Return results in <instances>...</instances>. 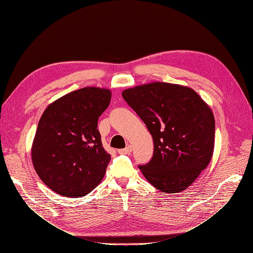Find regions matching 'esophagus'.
I'll use <instances>...</instances> for the list:
<instances>
[{
	"instance_id": "obj_1",
	"label": "esophagus",
	"mask_w": 253,
	"mask_h": 253,
	"mask_svg": "<svg viewBox=\"0 0 253 253\" xmlns=\"http://www.w3.org/2000/svg\"><path fill=\"white\" fill-rule=\"evenodd\" d=\"M131 152H132L131 145H127V147L125 148V149L118 150V153H120V154H131Z\"/></svg>"
}]
</instances>
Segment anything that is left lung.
I'll list each match as a JSON object with an SVG mask.
<instances>
[{"instance_id":"8db88e82","label":"left lung","mask_w":253,"mask_h":253,"mask_svg":"<svg viewBox=\"0 0 253 253\" xmlns=\"http://www.w3.org/2000/svg\"><path fill=\"white\" fill-rule=\"evenodd\" d=\"M126 103L147 126L154 141L147 180L165 193L186 190L209 165L215 121L195 90L179 84L152 82L122 91Z\"/></svg>"}]
</instances>
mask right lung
I'll return each instance as SVG.
<instances>
[{"label": "right lung", "mask_w": 253, "mask_h": 253, "mask_svg": "<svg viewBox=\"0 0 253 253\" xmlns=\"http://www.w3.org/2000/svg\"><path fill=\"white\" fill-rule=\"evenodd\" d=\"M111 90L83 87L50 103L38 125L32 147L34 168L53 192L88 194L101 182L111 155L97 126L111 102Z\"/></svg>", "instance_id": "obj_1"}]
</instances>
